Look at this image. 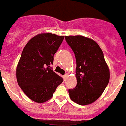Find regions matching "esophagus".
Masks as SVG:
<instances>
[{
	"label": "esophagus",
	"instance_id": "1",
	"mask_svg": "<svg viewBox=\"0 0 126 126\" xmlns=\"http://www.w3.org/2000/svg\"><path fill=\"white\" fill-rule=\"evenodd\" d=\"M67 77H68V75H66H66H63V79H64V80H66V78H67Z\"/></svg>",
	"mask_w": 126,
	"mask_h": 126
}]
</instances>
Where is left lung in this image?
<instances>
[{
	"instance_id": "1",
	"label": "left lung",
	"mask_w": 126,
	"mask_h": 126,
	"mask_svg": "<svg viewBox=\"0 0 126 126\" xmlns=\"http://www.w3.org/2000/svg\"><path fill=\"white\" fill-rule=\"evenodd\" d=\"M75 55L77 85L69 89L70 99L80 105L96 101L107 86L110 73L102 51L92 39L83 36H65Z\"/></svg>"
}]
</instances>
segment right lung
Returning a JSON list of instances; mask_svg holds the SVG:
<instances>
[{
    "instance_id": "right-lung-1",
    "label": "right lung",
    "mask_w": 126,
    "mask_h": 126,
    "mask_svg": "<svg viewBox=\"0 0 126 126\" xmlns=\"http://www.w3.org/2000/svg\"><path fill=\"white\" fill-rule=\"evenodd\" d=\"M64 38L51 33L40 34L30 39L22 51L16 69L17 81L33 101L42 103L51 98L63 81L50 65Z\"/></svg>"
}]
</instances>
